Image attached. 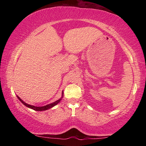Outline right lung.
Wrapping results in <instances>:
<instances>
[{
  "mask_svg": "<svg viewBox=\"0 0 146 146\" xmlns=\"http://www.w3.org/2000/svg\"><path fill=\"white\" fill-rule=\"evenodd\" d=\"M63 97V92H62V96L61 97L60 99L58 100H56V102H54L53 103H51L50 104H48V105H46V106H40V107H37V106H32V105H30V104H27L26 102H25L23 100H22L21 98H20L18 96H17V98H19V100L24 105L28 107V108H30L33 109L34 110H36V111H44V110H48L50 108H52L54 106H56V104H58L60 102V100H62V98Z\"/></svg>",
  "mask_w": 146,
  "mask_h": 146,
  "instance_id": "add662e5",
  "label": "right lung"
}]
</instances>
